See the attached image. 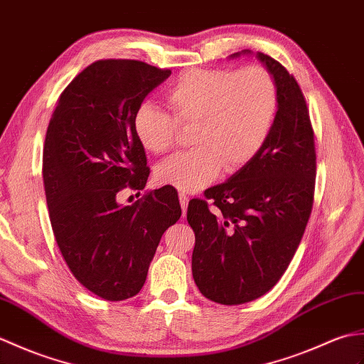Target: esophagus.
<instances>
[{
  "label": "esophagus",
  "mask_w": 364,
  "mask_h": 364,
  "mask_svg": "<svg viewBox=\"0 0 364 364\" xmlns=\"http://www.w3.org/2000/svg\"><path fill=\"white\" fill-rule=\"evenodd\" d=\"M179 203L182 207V216L187 215V207H188V196L185 193H179Z\"/></svg>",
  "instance_id": "34e87169"
}]
</instances>
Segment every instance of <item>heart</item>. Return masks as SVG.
<instances>
[{
  "instance_id": "b5f03b06",
  "label": "heart",
  "mask_w": 364,
  "mask_h": 364,
  "mask_svg": "<svg viewBox=\"0 0 364 364\" xmlns=\"http://www.w3.org/2000/svg\"><path fill=\"white\" fill-rule=\"evenodd\" d=\"M165 98L173 115L143 102L134 114V134L146 151L165 154L179 126H193L195 148L156 168L157 182L188 193L212 183L223 166L230 174L247 166L268 140L279 107L276 79L260 65L188 70Z\"/></svg>"
}]
</instances>
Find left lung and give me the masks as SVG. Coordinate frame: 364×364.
<instances>
[{"label": "left lung", "mask_w": 364, "mask_h": 364, "mask_svg": "<svg viewBox=\"0 0 364 364\" xmlns=\"http://www.w3.org/2000/svg\"><path fill=\"white\" fill-rule=\"evenodd\" d=\"M257 58L279 90L268 140L247 166L208 188L205 200H190L187 210L196 238L193 279L207 299L223 305L250 302L277 284L301 243L314 199L316 148L305 96L282 63L263 53Z\"/></svg>", "instance_id": "obj_1"}]
</instances>
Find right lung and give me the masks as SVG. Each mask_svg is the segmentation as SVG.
I'll list each match as a JSON object with an SVG mask.
<instances>
[{"label": "right lung", "instance_id": "obj_1", "mask_svg": "<svg viewBox=\"0 0 364 364\" xmlns=\"http://www.w3.org/2000/svg\"><path fill=\"white\" fill-rule=\"evenodd\" d=\"M169 75L141 60H96L60 93L46 131L42 173L55 243L79 284L106 301L140 291L161 235L182 215L169 185L118 203V193L140 195L146 185L132 119Z\"/></svg>", "mask_w": 364, "mask_h": 364}]
</instances>
